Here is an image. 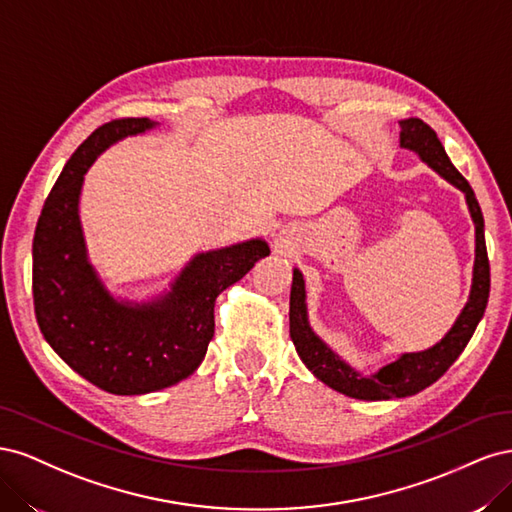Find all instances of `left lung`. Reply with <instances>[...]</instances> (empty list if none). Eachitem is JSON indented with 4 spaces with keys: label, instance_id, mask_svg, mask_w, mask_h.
Returning <instances> with one entry per match:
<instances>
[{
    "label": "left lung",
    "instance_id": "1",
    "mask_svg": "<svg viewBox=\"0 0 512 512\" xmlns=\"http://www.w3.org/2000/svg\"><path fill=\"white\" fill-rule=\"evenodd\" d=\"M399 128V147L416 153L431 170H436L444 181L455 185L466 196V205L474 222L472 284L466 305H463L453 327L444 333L440 342L429 346L427 350L401 352L389 365H382L380 369L371 371L369 376H363L361 371H356L350 363H346L327 342H322L312 329L307 316L305 277L297 267L292 269L290 339L294 348H297L301 361L320 382L331 386L333 391L365 401L410 397L436 382L457 361L463 348L468 346L480 318L485 316L491 286L485 245V220L470 183L463 179L453 162L448 160L438 134L425 121L408 117L399 121Z\"/></svg>",
    "mask_w": 512,
    "mask_h": 512
}]
</instances>
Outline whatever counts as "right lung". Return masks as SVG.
Segmentation results:
<instances>
[{"instance_id":"1","label":"right lung","mask_w":512,"mask_h":512,"mask_svg":"<svg viewBox=\"0 0 512 512\" xmlns=\"http://www.w3.org/2000/svg\"><path fill=\"white\" fill-rule=\"evenodd\" d=\"M151 130L158 123L143 117L111 121L91 134L61 170L34 235V307L46 344L113 395L162 391L192 376L215 331V299L271 254L262 237L198 252L168 288L143 301L106 286L81 222L85 175L108 147Z\"/></svg>"}]
</instances>
